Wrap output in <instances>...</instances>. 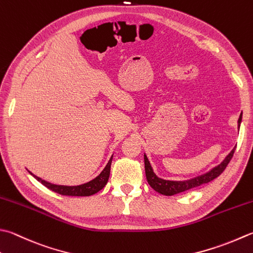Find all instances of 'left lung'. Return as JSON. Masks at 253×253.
Wrapping results in <instances>:
<instances>
[{
    "instance_id": "left-lung-1",
    "label": "left lung",
    "mask_w": 253,
    "mask_h": 253,
    "mask_svg": "<svg viewBox=\"0 0 253 253\" xmlns=\"http://www.w3.org/2000/svg\"><path fill=\"white\" fill-rule=\"evenodd\" d=\"M241 117H242V114H240L239 120H238L239 126L241 123ZM235 149L236 148H234V149L231 150V152L226 157V159L222 161L219 166H217L210 172H207V173H205V174H203L201 176L194 177V179H192V180H187V181H183V182H181V181L180 182L167 181V180H162V179H160V177H158L155 173H153L150 163H149V161H148L147 157L145 155V171H146L147 181L153 190L158 193H160V194H162V195H166V196L175 195V194H179V193L192 190V189H194V187L206 184V183H209L214 179H216L217 176H219L226 169V167L228 166L230 160L232 159V156H234V153H235Z\"/></svg>"
}]
</instances>
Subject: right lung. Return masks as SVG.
I'll return each mask as SVG.
<instances>
[{
  "label": "right lung",
  "instance_id": "1",
  "mask_svg": "<svg viewBox=\"0 0 253 253\" xmlns=\"http://www.w3.org/2000/svg\"><path fill=\"white\" fill-rule=\"evenodd\" d=\"M112 159H113V157L111 158L110 161H108V163L105 167V169L101 172L100 175L96 176L94 180L85 183V184L78 185V186H64V185L51 184V183L42 180L41 177H38L36 175H34V176H35V179L41 182L42 185L46 186L47 189L56 192V193H58V194L68 195V196H90V195L95 194V193H97L98 191H101L103 187L106 185L108 177H110ZM31 174H33V173H31Z\"/></svg>",
  "mask_w": 253,
  "mask_h": 253
}]
</instances>
